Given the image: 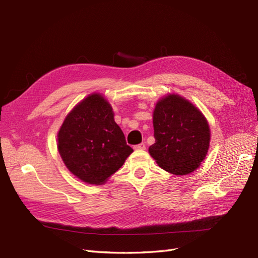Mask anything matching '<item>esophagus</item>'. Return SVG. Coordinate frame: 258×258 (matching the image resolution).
<instances>
[{
	"instance_id": "esophagus-1",
	"label": "esophagus",
	"mask_w": 258,
	"mask_h": 258,
	"mask_svg": "<svg viewBox=\"0 0 258 258\" xmlns=\"http://www.w3.org/2000/svg\"><path fill=\"white\" fill-rule=\"evenodd\" d=\"M134 148L137 151H142V150H145V148H146V144L145 143H140L138 145H135Z\"/></svg>"
}]
</instances>
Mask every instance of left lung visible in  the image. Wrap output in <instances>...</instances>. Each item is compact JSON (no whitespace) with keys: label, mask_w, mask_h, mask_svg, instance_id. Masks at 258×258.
Here are the masks:
<instances>
[{"label":"left lung","mask_w":258,"mask_h":258,"mask_svg":"<svg viewBox=\"0 0 258 258\" xmlns=\"http://www.w3.org/2000/svg\"><path fill=\"white\" fill-rule=\"evenodd\" d=\"M153 124L155 143L148 152L160 168L185 175L200 166L209 150L210 128L196 106L177 95H169L156 104Z\"/></svg>","instance_id":"1"}]
</instances>
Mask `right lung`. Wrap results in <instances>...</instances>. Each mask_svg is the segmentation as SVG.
<instances>
[{"instance_id":"1","label":"right lung","mask_w":258,"mask_h":258,"mask_svg":"<svg viewBox=\"0 0 258 258\" xmlns=\"http://www.w3.org/2000/svg\"><path fill=\"white\" fill-rule=\"evenodd\" d=\"M58 151L75 176L96 185L105 183L134 152L114 120L111 104L99 93L84 99L66 117Z\"/></svg>"}]
</instances>
